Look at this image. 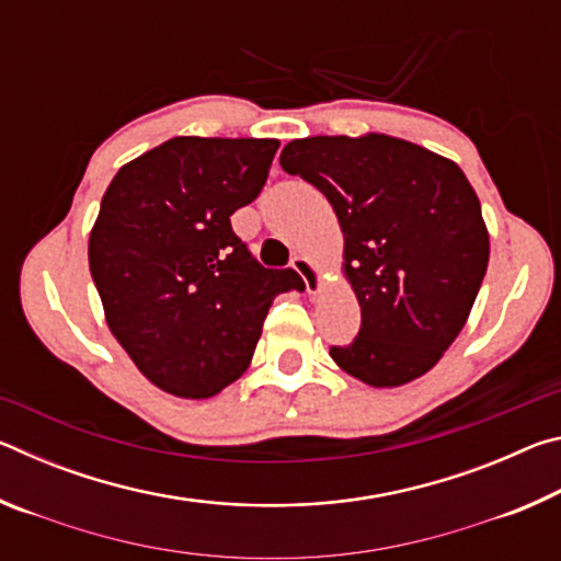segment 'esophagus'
Instances as JSON below:
<instances>
[{
    "label": "esophagus",
    "mask_w": 561,
    "mask_h": 561,
    "mask_svg": "<svg viewBox=\"0 0 561 561\" xmlns=\"http://www.w3.org/2000/svg\"><path fill=\"white\" fill-rule=\"evenodd\" d=\"M291 267L297 270V274L304 279V287H307L309 297H317L321 287H324V277H321V270L317 264L309 257H304V254H299V257L291 260Z\"/></svg>",
    "instance_id": "34e87169"
}]
</instances>
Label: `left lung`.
Returning a JSON list of instances; mask_svg holds the SVG:
<instances>
[{"instance_id":"8db88e82","label":"left lung","mask_w":561,"mask_h":561,"mask_svg":"<svg viewBox=\"0 0 561 561\" xmlns=\"http://www.w3.org/2000/svg\"><path fill=\"white\" fill-rule=\"evenodd\" d=\"M279 165L327 195L344 232L360 331L331 346L336 366L374 388L428 374L468 321L490 260L480 201L458 163L366 133L291 140Z\"/></svg>"}]
</instances>
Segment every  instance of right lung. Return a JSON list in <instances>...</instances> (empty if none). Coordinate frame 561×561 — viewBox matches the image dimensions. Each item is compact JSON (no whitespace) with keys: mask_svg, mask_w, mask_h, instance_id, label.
Returning <instances> with one entry per match:
<instances>
[{"mask_svg":"<svg viewBox=\"0 0 561 561\" xmlns=\"http://www.w3.org/2000/svg\"><path fill=\"white\" fill-rule=\"evenodd\" d=\"M279 140L170 138L111 180L89 267L111 334L160 391L210 398L250 366L294 270H264L230 215L267 180Z\"/></svg>","mask_w":561,"mask_h":561,"instance_id":"obj_1","label":"right lung"}]
</instances>
